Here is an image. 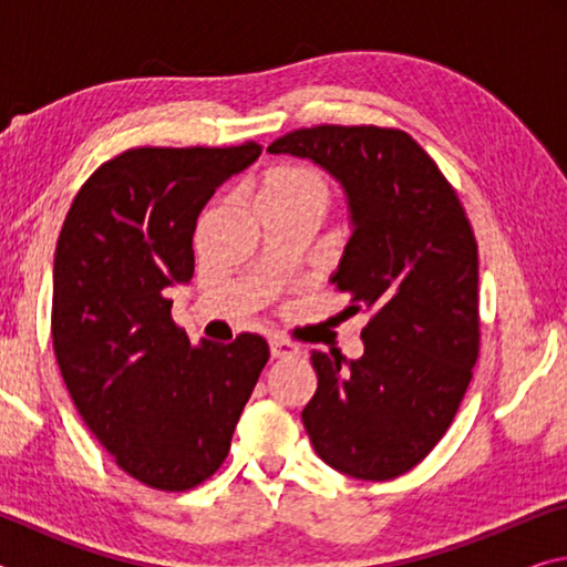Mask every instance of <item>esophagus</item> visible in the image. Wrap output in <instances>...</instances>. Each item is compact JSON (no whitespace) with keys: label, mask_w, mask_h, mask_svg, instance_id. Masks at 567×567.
Masks as SVG:
<instances>
[{"label":"esophagus","mask_w":567,"mask_h":567,"mask_svg":"<svg viewBox=\"0 0 567 567\" xmlns=\"http://www.w3.org/2000/svg\"><path fill=\"white\" fill-rule=\"evenodd\" d=\"M270 352H272V358H287V354L300 352V348H297L295 342L280 338V334H275V338H270Z\"/></svg>","instance_id":"obj_1"}]
</instances>
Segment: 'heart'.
<instances>
[{
    "instance_id": "b5f03b06",
    "label": "heart",
    "mask_w": 567,
    "mask_h": 567,
    "mask_svg": "<svg viewBox=\"0 0 567 567\" xmlns=\"http://www.w3.org/2000/svg\"><path fill=\"white\" fill-rule=\"evenodd\" d=\"M265 189L287 192V195H324L322 179L307 167H282L272 172L262 185Z\"/></svg>"
}]
</instances>
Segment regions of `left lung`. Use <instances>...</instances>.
<instances>
[{
  "label": "left lung",
  "mask_w": 567,
  "mask_h": 567,
  "mask_svg": "<svg viewBox=\"0 0 567 567\" xmlns=\"http://www.w3.org/2000/svg\"><path fill=\"white\" fill-rule=\"evenodd\" d=\"M270 155L310 159L340 182L350 239L330 282L370 312L358 360L312 350L318 390L302 410L330 467L392 480L453 422L480 348L477 245L455 189L408 132L320 124Z\"/></svg>",
  "instance_id": "8db88e82"
}]
</instances>
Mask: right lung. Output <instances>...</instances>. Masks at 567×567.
<instances>
[{
	"label": "right lung",
	"instance_id": "add662e5",
	"mask_svg": "<svg viewBox=\"0 0 567 567\" xmlns=\"http://www.w3.org/2000/svg\"><path fill=\"white\" fill-rule=\"evenodd\" d=\"M260 152L255 142L122 152L76 192L56 239L52 340L64 385L114 463L157 491H189L225 463L270 360L252 332L195 348L167 297L195 272L203 207Z\"/></svg>",
	"mask_w": 567,
	"mask_h": 567
}]
</instances>
